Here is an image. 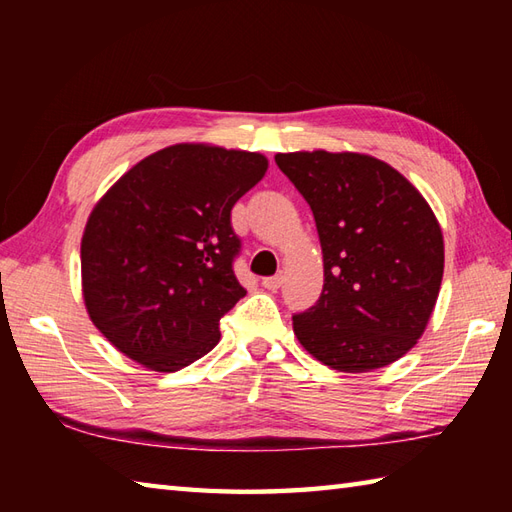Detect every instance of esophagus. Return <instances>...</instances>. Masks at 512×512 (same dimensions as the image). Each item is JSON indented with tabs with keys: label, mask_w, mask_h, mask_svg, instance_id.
I'll return each mask as SVG.
<instances>
[{
	"label": "esophagus",
	"mask_w": 512,
	"mask_h": 512,
	"mask_svg": "<svg viewBox=\"0 0 512 512\" xmlns=\"http://www.w3.org/2000/svg\"><path fill=\"white\" fill-rule=\"evenodd\" d=\"M281 281H284V279H281V275H277V277H266L264 281H262V286L266 288V290H279L281 288Z\"/></svg>",
	"instance_id": "esophagus-1"
}]
</instances>
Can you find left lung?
I'll use <instances>...</instances> for the list:
<instances>
[{
  "label": "left lung",
  "instance_id": "left-lung-1",
  "mask_svg": "<svg viewBox=\"0 0 512 512\" xmlns=\"http://www.w3.org/2000/svg\"><path fill=\"white\" fill-rule=\"evenodd\" d=\"M310 204L323 292L292 317L299 343L336 372L363 374L405 356L427 330L444 273L436 213L387 162L356 151L277 154Z\"/></svg>",
  "mask_w": 512,
  "mask_h": 512
}]
</instances>
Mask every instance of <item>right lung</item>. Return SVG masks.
Wrapping results in <instances>:
<instances>
[{
	"label": "right lung",
	"mask_w": 512,
	"mask_h": 512,
	"mask_svg": "<svg viewBox=\"0 0 512 512\" xmlns=\"http://www.w3.org/2000/svg\"><path fill=\"white\" fill-rule=\"evenodd\" d=\"M257 151L178 143L123 173L81 239L92 323L151 372H178L220 341V319L246 295L233 273L235 202L266 176Z\"/></svg>",
	"instance_id": "obj_1"
}]
</instances>
